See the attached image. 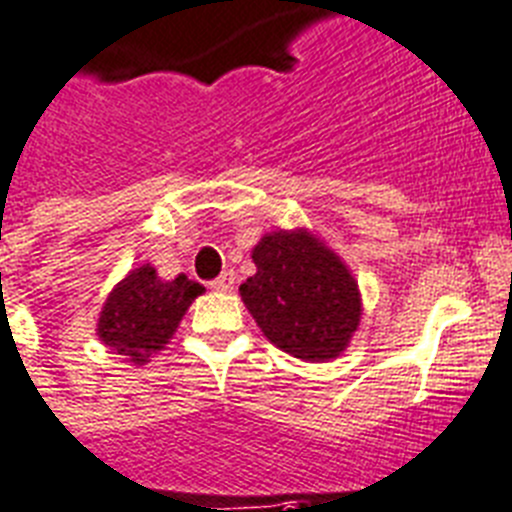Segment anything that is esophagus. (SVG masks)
<instances>
[{
	"mask_svg": "<svg viewBox=\"0 0 512 512\" xmlns=\"http://www.w3.org/2000/svg\"><path fill=\"white\" fill-rule=\"evenodd\" d=\"M232 287H235V274L232 272H222L217 280L211 282V290H217V293H227Z\"/></svg>",
	"mask_w": 512,
	"mask_h": 512,
	"instance_id": "1",
	"label": "esophagus"
}]
</instances>
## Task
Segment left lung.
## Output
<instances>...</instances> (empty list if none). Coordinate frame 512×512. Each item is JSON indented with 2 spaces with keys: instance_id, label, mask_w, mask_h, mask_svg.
<instances>
[{
  "instance_id": "8db88e82",
  "label": "left lung",
  "mask_w": 512,
  "mask_h": 512,
  "mask_svg": "<svg viewBox=\"0 0 512 512\" xmlns=\"http://www.w3.org/2000/svg\"><path fill=\"white\" fill-rule=\"evenodd\" d=\"M243 303L272 345L303 361L337 358L361 322L358 285L314 235L272 232L253 248Z\"/></svg>"
}]
</instances>
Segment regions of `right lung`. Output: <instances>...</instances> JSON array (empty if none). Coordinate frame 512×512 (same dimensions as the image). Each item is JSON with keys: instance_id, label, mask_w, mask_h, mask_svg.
<instances>
[{"instance_id": "1", "label": "right lung", "mask_w": 512, "mask_h": 512, "mask_svg": "<svg viewBox=\"0 0 512 512\" xmlns=\"http://www.w3.org/2000/svg\"><path fill=\"white\" fill-rule=\"evenodd\" d=\"M198 282L177 274L172 282L156 277L154 266H141L109 293L99 316V337L117 356L146 363L154 350H162L196 295Z\"/></svg>"}]
</instances>
